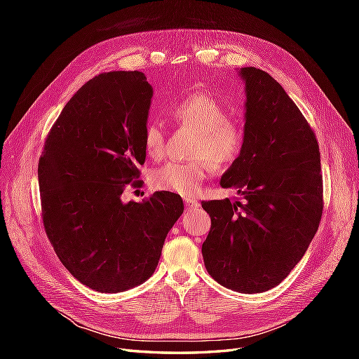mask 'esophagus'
Instances as JSON below:
<instances>
[{
    "instance_id": "1",
    "label": "esophagus",
    "mask_w": 359,
    "mask_h": 359,
    "mask_svg": "<svg viewBox=\"0 0 359 359\" xmlns=\"http://www.w3.org/2000/svg\"><path fill=\"white\" fill-rule=\"evenodd\" d=\"M184 203H186L187 210H196L199 206V202L194 198H184Z\"/></svg>"
}]
</instances>
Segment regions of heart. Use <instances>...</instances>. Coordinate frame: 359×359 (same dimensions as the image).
Segmentation results:
<instances>
[{"instance_id":"1","label":"heart","mask_w":359,"mask_h":359,"mask_svg":"<svg viewBox=\"0 0 359 359\" xmlns=\"http://www.w3.org/2000/svg\"><path fill=\"white\" fill-rule=\"evenodd\" d=\"M168 115L178 126L196 132L191 153L198 158L165 163L151 172V184L158 190L193 196L208 178L211 165L222 170L240 158L245 142L244 128L229 119V112L219 100L202 91L187 94L172 103ZM142 144L149 157L160 158L165 153L166 136L157 123L151 121L145 126Z\"/></svg>"}]
</instances>
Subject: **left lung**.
Returning <instances> with one entry per match:
<instances>
[{"label":"left lung","instance_id":"left-lung-1","mask_svg":"<svg viewBox=\"0 0 359 359\" xmlns=\"http://www.w3.org/2000/svg\"><path fill=\"white\" fill-rule=\"evenodd\" d=\"M245 142L222 177L240 199L202 202L211 229L202 244L205 268L241 293L276 287L316 235L323 210L318 139L298 106L266 72L243 67Z\"/></svg>","mask_w":359,"mask_h":359}]
</instances>
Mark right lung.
I'll return each mask as SVG.
<instances>
[{
    "mask_svg": "<svg viewBox=\"0 0 359 359\" xmlns=\"http://www.w3.org/2000/svg\"><path fill=\"white\" fill-rule=\"evenodd\" d=\"M151 97L142 72L95 76L64 106L39 160L46 235L70 274L97 292H124L153 276L184 211L170 191L121 201L145 163Z\"/></svg>",
    "mask_w": 359,
    "mask_h": 359,
    "instance_id": "add662e5",
    "label": "right lung"
}]
</instances>
